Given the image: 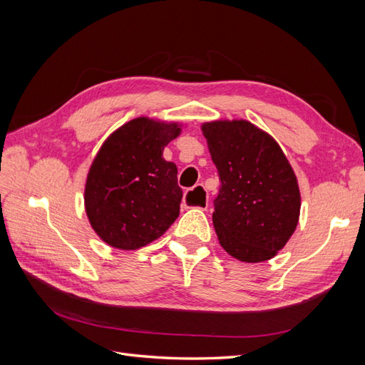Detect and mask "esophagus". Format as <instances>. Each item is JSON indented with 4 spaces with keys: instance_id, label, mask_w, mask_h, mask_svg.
<instances>
[{
    "instance_id": "1",
    "label": "esophagus",
    "mask_w": 365,
    "mask_h": 365,
    "mask_svg": "<svg viewBox=\"0 0 365 365\" xmlns=\"http://www.w3.org/2000/svg\"><path fill=\"white\" fill-rule=\"evenodd\" d=\"M184 205L189 208H207L208 196L202 185H196L195 189L185 192L184 195Z\"/></svg>"
}]
</instances>
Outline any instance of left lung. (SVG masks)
I'll return each instance as SVG.
<instances>
[{"instance_id":"obj_1","label":"left lung","mask_w":365,"mask_h":365,"mask_svg":"<svg viewBox=\"0 0 365 365\" xmlns=\"http://www.w3.org/2000/svg\"><path fill=\"white\" fill-rule=\"evenodd\" d=\"M219 173L213 225L222 248L242 262L272 259L300 216L291 164L271 135L245 120L202 126Z\"/></svg>"}]
</instances>
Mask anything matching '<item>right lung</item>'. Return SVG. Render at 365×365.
<instances>
[{"instance_id": "right-lung-1", "label": "right lung", "mask_w": 365, "mask_h": 365, "mask_svg": "<svg viewBox=\"0 0 365 365\" xmlns=\"http://www.w3.org/2000/svg\"><path fill=\"white\" fill-rule=\"evenodd\" d=\"M176 125L145 117L109 137L88 173L85 207L96 233L118 250H137L164 235L180 216L178 169L163 149L178 137Z\"/></svg>"}]
</instances>
